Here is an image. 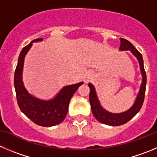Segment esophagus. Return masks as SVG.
<instances>
[{"label": "esophagus", "instance_id": "obj_1", "mask_svg": "<svg viewBox=\"0 0 157 157\" xmlns=\"http://www.w3.org/2000/svg\"><path fill=\"white\" fill-rule=\"evenodd\" d=\"M91 77H92V73L89 72L87 75V78H91Z\"/></svg>", "mask_w": 157, "mask_h": 157}]
</instances>
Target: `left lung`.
Listing matches in <instances>:
<instances>
[{
    "instance_id": "obj_1",
    "label": "left lung",
    "mask_w": 157,
    "mask_h": 157,
    "mask_svg": "<svg viewBox=\"0 0 157 157\" xmlns=\"http://www.w3.org/2000/svg\"><path fill=\"white\" fill-rule=\"evenodd\" d=\"M120 47L119 51H130L131 53L135 56L139 62L140 71L142 74V83L140 85L138 95L136 98L133 105L128 110L120 113H113L107 111L100 104L95 91V86L92 83H88L90 92H89V102L93 116L95 119L101 123L112 126H117L123 125L129 122L134 117L141 109L144 101L145 92H146V85H147V75L143 66V56L138 50L132 45L131 42L124 38H120Z\"/></svg>"
}]
</instances>
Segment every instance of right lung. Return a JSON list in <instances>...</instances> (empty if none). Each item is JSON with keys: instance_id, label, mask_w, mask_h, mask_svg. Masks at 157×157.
Segmentation results:
<instances>
[{"instance_id": "right-lung-1", "label": "right lung", "mask_w": 157, "mask_h": 157, "mask_svg": "<svg viewBox=\"0 0 157 157\" xmlns=\"http://www.w3.org/2000/svg\"><path fill=\"white\" fill-rule=\"evenodd\" d=\"M41 41L43 38L34 40L22 49L14 72V84L17 104L22 113L35 124L50 127L60 124L65 119L70 100L83 82L64 86L52 99H41L31 95L25 87L22 79L24 62L33 43Z\"/></svg>"}]
</instances>
